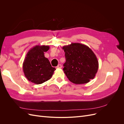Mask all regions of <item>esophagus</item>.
Wrapping results in <instances>:
<instances>
[{
  "mask_svg": "<svg viewBox=\"0 0 124 124\" xmlns=\"http://www.w3.org/2000/svg\"><path fill=\"white\" fill-rule=\"evenodd\" d=\"M57 68H62V65L61 64H58V65L57 66Z\"/></svg>",
  "mask_w": 124,
  "mask_h": 124,
  "instance_id": "esophagus-1",
  "label": "esophagus"
}]
</instances>
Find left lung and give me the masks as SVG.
<instances>
[{"instance_id": "obj_1", "label": "left lung", "mask_w": 124, "mask_h": 124, "mask_svg": "<svg viewBox=\"0 0 124 124\" xmlns=\"http://www.w3.org/2000/svg\"><path fill=\"white\" fill-rule=\"evenodd\" d=\"M62 49L66 58L63 70L71 82L84 84L94 78L99 68V62L92 49L77 43L64 46Z\"/></svg>"}]
</instances>
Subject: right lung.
Returning <instances> with one entry per match:
<instances>
[{
	"mask_svg": "<svg viewBox=\"0 0 124 124\" xmlns=\"http://www.w3.org/2000/svg\"><path fill=\"white\" fill-rule=\"evenodd\" d=\"M49 48V46L37 45L26 55L23 69L29 81L40 84L51 78L56 69L52 67L49 60L44 56V52Z\"/></svg>",
	"mask_w": 124,
	"mask_h": 124,
	"instance_id": "1",
	"label": "right lung"
}]
</instances>
